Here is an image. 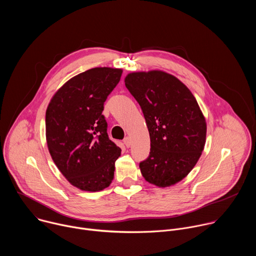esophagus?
I'll list each match as a JSON object with an SVG mask.
<instances>
[{
	"mask_svg": "<svg viewBox=\"0 0 256 256\" xmlns=\"http://www.w3.org/2000/svg\"><path fill=\"white\" fill-rule=\"evenodd\" d=\"M124 144H126V148H130V146H132V140H130V136H126V138L124 140Z\"/></svg>",
	"mask_w": 256,
	"mask_h": 256,
	"instance_id": "1",
	"label": "esophagus"
}]
</instances>
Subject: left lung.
Wrapping results in <instances>:
<instances>
[{
  "instance_id": "1",
  "label": "left lung",
  "mask_w": 256,
  "mask_h": 256,
  "mask_svg": "<svg viewBox=\"0 0 256 256\" xmlns=\"http://www.w3.org/2000/svg\"><path fill=\"white\" fill-rule=\"evenodd\" d=\"M124 83L150 134L142 175L159 188L173 186L192 170L204 148L206 124L198 101L184 83L162 70L130 72Z\"/></svg>"
}]
</instances>
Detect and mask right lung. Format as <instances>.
<instances>
[{"instance_id": "1", "label": "right lung", "mask_w": 256, "mask_h": 256, "mask_svg": "<svg viewBox=\"0 0 256 256\" xmlns=\"http://www.w3.org/2000/svg\"><path fill=\"white\" fill-rule=\"evenodd\" d=\"M122 68H94L72 77L52 98L46 114L50 156L72 186L99 192L110 186L122 149L107 134L102 112Z\"/></svg>"}]
</instances>
